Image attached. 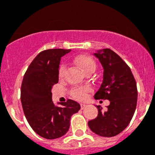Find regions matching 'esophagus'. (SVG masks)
I'll return each mask as SVG.
<instances>
[{"label":"esophagus","mask_w":155,"mask_h":155,"mask_svg":"<svg viewBox=\"0 0 155 155\" xmlns=\"http://www.w3.org/2000/svg\"><path fill=\"white\" fill-rule=\"evenodd\" d=\"M86 106H87V105H86V104L81 103V109H84V108L86 107Z\"/></svg>","instance_id":"obj_1"}]
</instances>
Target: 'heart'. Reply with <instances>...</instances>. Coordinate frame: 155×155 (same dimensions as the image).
Segmentation results:
<instances>
[{
  "label": "heart",
  "mask_w": 155,
  "mask_h": 155,
  "mask_svg": "<svg viewBox=\"0 0 155 155\" xmlns=\"http://www.w3.org/2000/svg\"><path fill=\"white\" fill-rule=\"evenodd\" d=\"M75 62L81 68L84 72H87L89 70L95 69V62L91 57L87 55H81L77 57L75 59ZM66 71H67V65L65 64H61L59 68L58 74L60 78H63L65 75ZM91 88L88 86H84V87H75L71 91V95L77 100H84L87 97V93L90 91Z\"/></svg>",
  "instance_id": "b5f03b06"
}]
</instances>
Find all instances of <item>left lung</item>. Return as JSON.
<instances>
[{"instance_id": "1", "label": "left lung", "mask_w": 155, "mask_h": 155, "mask_svg": "<svg viewBox=\"0 0 155 155\" xmlns=\"http://www.w3.org/2000/svg\"><path fill=\"white\" fill-rule=\"evenodd\" d=\"M94 55L103 67V81L95 99H108L110 104L105 111L97 105L96 118L88 121L91 130L99 136L118 135L130 123L137 101L136 81L130 68L110 49L97 51Z\"/></svg>"}]
</instances>
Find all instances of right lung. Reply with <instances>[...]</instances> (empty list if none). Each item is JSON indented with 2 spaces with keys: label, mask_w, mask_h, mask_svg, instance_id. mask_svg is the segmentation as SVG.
<instances>
[{
  "label": "right lung",
  "mask_w": 155,
  "mask_h": 155,
  "mask_svg": "<svg viewBox=\"0 0 155 155\" xmlns=\"http://www.w3.org/2000/svg\"><path fill=\"white\" fill-rule=\"evenodd\" d=\"M71 50L50 49L42 51L28 66L21 87V102L25 116L37 134L46 139L64 136L70 127L71 116L81 105L73 100L60 102L52 101V87L59 81L61 59Z\"/></svg>",
  "instance_id": "obj_1"
}]
</instances>
